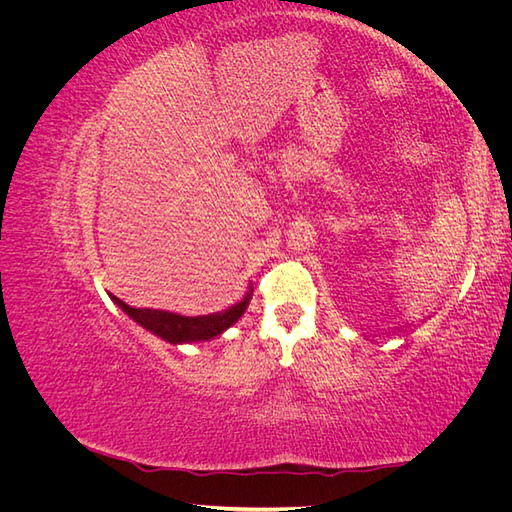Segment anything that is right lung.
Wrapping results in <instances>:
<instances>
[{
    "label": "right lung",
    "instance_id": "1",
    "mask_svg": "<svg viewBox=\"0 0 512 512\" xmlns=\"http://www.w3.org/2000/svg\"><path fill=\"white\" fill-rule=\"evenodd\" d=\"M113 301L126 312L132 320H136L147 331L156 333L158 337L166 339L170 344H188V342H200V339H211L215 335L224 333L228 327L235 324L250 303V294L232 305L226 312L211 314V316H179L170 312H160V309H147V307H132L123 303L121 299L113 297Z\"/></svg>",
    "mask_w": 512,
    "mask_h": 512
}]
</instances>
